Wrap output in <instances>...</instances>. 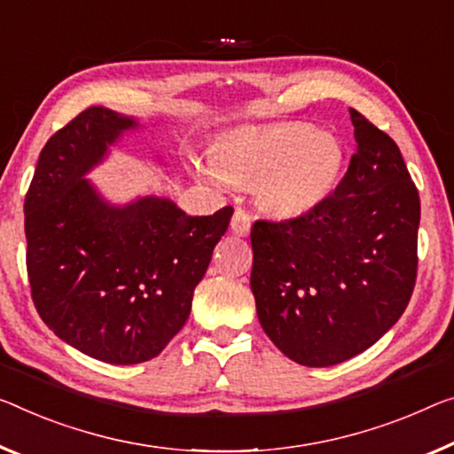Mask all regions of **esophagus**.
Returning <instances> with one entry per match:
<instances>
[{
    "mask_svg": "<svg viewBox=\"0 0 454 454\" xmlns=\"http://www.w3.org/2000/svg\"><path fill=\"white\" fill-rule=\"evenodd\" d=\"M231 231L237 237H247L251 231V217L246 213L241 211V208H237L233 213V219H231Z\"/></svg>",
    "mask_w": 454,
    "mask_h": 454,
    "instance_id": "obj_1",
    "label": "esophagus"
}]
</instances>
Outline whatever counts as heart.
<instances>
[{"instance_id": "heart-1", "label": "heart", "mask_w": 454, "mask_h": 454, "mask_svg": "<svg viewBox=\"0 0 454 454\" xmlns=\"http://www.w3.org/2000/svg\"><path fill=\"white\" fill-rule=\"evenodd\" d=\"M211 162L192 160L191 168L211 184L254 186L262 213L298 219L329 200L345 172V145L326 129L304 121L247 128L219 137Z\"/></svg>"}]
</instances>
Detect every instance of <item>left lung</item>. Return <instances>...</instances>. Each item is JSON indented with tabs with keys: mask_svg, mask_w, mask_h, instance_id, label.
I'll return each instance as SVG.
<instances>
[{
	"mask_svg": "<svg viewBox=\"0 0 454 454\" xmlns=\"http://www.w3.org/2000/svg\"><path fill=\"white\" fill-rule=\"evenodd\" d=\"M357 150L326 203L251 227L257 318L309 367L364 353L406 310L416 282L420 197L395 142L351 109Z\"/></svg>",
	"mask_w": 454,
	"mask_h": 454,
	"instance_id": "1",
	"label": "left lung"
}]
</instances>
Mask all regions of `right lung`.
Masks as SVG:
<instances>
[{"label": "right lung", "mask_w": 454, "mask_h": 454, "mask_svg": "<svg viewBox=\"0 0 454 454\" xmlns=\"http://www.w3.org/2000/svg\"><path fill=\"white\" fill-rule=\"evenodd\" d=\"M137 129L131 115L85 109L42 148L24 203L38 315L67 345L114 365L156 357L183 329L233 215L191 217L156 194L109 200L87 174Z\"/></svg>", "instance_id": "add662e5"}]
</instances>
